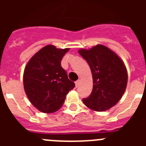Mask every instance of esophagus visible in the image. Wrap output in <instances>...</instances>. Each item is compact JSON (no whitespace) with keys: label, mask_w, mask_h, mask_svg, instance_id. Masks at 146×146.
Instances as JSON below:
<instances>
[{"label":"esophagus","mask_w":146,"mask_h":146,"mask_svg":"<svg viewBox=\"0 0 146 146\" xmlns=\"http://www.w3.org/2000/svg\"><path fill=\"white\" fill-rule=\"evenodd\" d=\"M80 80H78L76 81V82H75L76 87H78V86H79V84H80Z\"/></svg>","instance_id":"34e87169"}]
</instances>
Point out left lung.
Masks as SVG:
<instances>
[{"mask_svg":"<svg viewBox=\"0 0 146 146\" xmlns=\"http://www.w3.org/2000/svg\"><path fill=\"white\" fill-rule=\"evenodd\" d=\"M78 52L90 66L94 82L92 92L82 102L95 111L108 110L118 102L126 90L128 75L123 62L102 44Z\"/></svg>","mask_w":146,"mask_h":146,"instance_id":"obj_1","label":"left lung"}]
</instances>
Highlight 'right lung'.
<instances>
[{
	"instance_id": "obj_1",
	"label": "right lung",
	"mask_w": 146,
	"mask_h": 146,
	"mask_svg": "<svg viewBox=\"0 0 146 146\" xmlns=\"http://www.w3.org/2000/svg\"><path fill=\"white\" fill-rule=\"evenodd\" d=\"M69 50L47 45L25 66L23 74L25 94L33 106L42 113H53L60 109L66 94L75 86L60 65Z\"/></svg>"
}]
</instances>
